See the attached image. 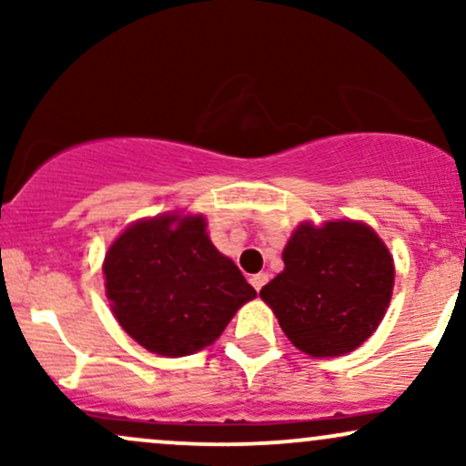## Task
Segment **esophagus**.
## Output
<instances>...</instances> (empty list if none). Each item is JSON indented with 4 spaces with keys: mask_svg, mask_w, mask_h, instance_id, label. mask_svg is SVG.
Wrapping results in <instances>:
<instances>
[{
    "mask_svg": "<svg viewBox=\"0 0 466 466\" xmlns=\"http://www.w3.org/2000/svg\"><path fill=\"white\" fill-rule=\"evenodd\" d=\"M267 280H269V276H267V274H256V276L249 278L251 287H254L256 291H260V289H263V287L267 285Z\"/></svg>",
    "mask_w": 466,
    "mask_h": 466,
    "instance_id": "1",
    "label": "esophagus"
}]
</instances>
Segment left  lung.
Listing matches in <instances>:
<instances>
[{
	"instance_id": "1",
	"label": "left lung",
	"mask_w": 466,
	"mask_h": 466,
	"mask_svg": "<svg viewBox=\"0 0 466 466\" xmlns=\"http://www.w3.org/2000/svg\"><path fill=\"white\" fill-rule=\"evenodd\" d=\"M285 271L260 289L296 349L313 357L355 350L386 313L394 287L392 256L355 221L304 223L282 251Z\"/></svg>"
}]
</instances>
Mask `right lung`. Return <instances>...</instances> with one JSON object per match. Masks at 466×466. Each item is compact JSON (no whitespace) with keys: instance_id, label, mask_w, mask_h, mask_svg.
<instances>
[{"instance_id":"1","label":"right lung","mask_w":466,"mask_h":466,"mask_svg":"<svg viewBox=\"0 0 466 466\" xmlns=\"http://www.w3.org/2000/svg\"><path fill=\"white\" fill-rule=\"evenodd\" d=\"M103 271L117 322L164 357L212 344L240 304L256 298L238 267L210 243L203 217L136 223L106 251Z\"/></svg>"}]
</instances>
